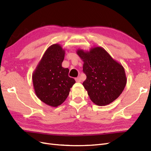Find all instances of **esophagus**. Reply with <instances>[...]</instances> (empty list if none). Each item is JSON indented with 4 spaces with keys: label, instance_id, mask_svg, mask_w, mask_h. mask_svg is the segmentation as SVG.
I'll return each instance as SVG.
<instances>
[{
    "label": "esophagus",
    "instance_id": "esophagus-1",
    "mask_svg": "<svg viewBox=\"0 0 151 151\" xmlns=\"http://www.w3.org/2000/svg\"><path fill=\"white\" fill-rule=\"evenodd\" d=\"M76 82H78V83H81V81H82L81 77H77V78H76Z\"/></svg>",
    "mask_w": 151,
    "mask_h": 151
}]
</instances>
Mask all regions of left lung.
I'll list each match as a JSON object with an SVG mask.
<instances>
[{
  "mask_svg": "<svg viewBox=\"0 0 151 151\" xmlns=\"http://www.w3.org/2000/svg\"><path fill=\"white\" fill-rule=\"evenodd\" d=\"M77 54L84 62L86 79L83 85L94 104L105 106L120 96L127 84L125 69L103 47L89 51L78 49Z\"/></svg>",
  "mask_w": 151,
  "mask_h": 151,
  "instance_id": "1",
  "label": "left lung"
}]
</instances>
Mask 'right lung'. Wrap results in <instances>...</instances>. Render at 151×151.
I'll list each match as a JSON object with an SVG mask.
<instances>
[{
  "instance_id": "obj_1",
  "label": "right lung",
  "mask_w": 151,
  "mask_h": 151,
  "mask_svg": "<svg viewBox=\"0 0 151 151\" xmlns=\"http://www.w3.org/2000/svg\"><path fill=\"white\" fill-rule=\"evenodd\" d=\"M65 53L60 45L50 46L32 75L36 96L52 107H57L65 101L76 83L68 76V68L62 66Z\"/></svg>"
}]
</instances>
